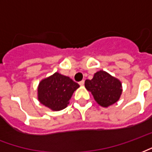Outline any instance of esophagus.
Wrapping results in <instances>:
<instances>
[{"mask_svg":"<svg viewBox=\"0 0 152 152\" xmlns=\"http://www.w3.org/2000/svg\"><path fill=\"white\" fill-rule=\"evenodd\" d=\"M79 85H81V86H82V85H85V80H81V81H80V82H79Z\"/></svg>","mask_w":152,"mask_h":152,"instance_id":"obj_1","label":"esophagus"}]
</instances>
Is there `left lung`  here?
I'll return each mask as SVG.
<instances>
[{"instance_id": "obj_1", "label": "left lung", "mask_w": 152, "mask_h": 152, "mask_svg": "<svg viewBox=\"0 0 152 152\" xmlns=\"http://www.w3.org/2000/svg\"><path fill=\"white\" fill-rule=\"evenodd\" d=\"M85 86L93 94L95 101L103 107H108L118 102L122 92L121 82L104 71L95 73L92 80H86Z\"/></svg>"}]
</instances>
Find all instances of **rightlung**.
Listing matches in <instances>:
<instances>
[{"label": "right lung", "instance_id": "right-lung-1", "mask_svg": "<svg viewBox=\"0 0 152 152\" xmlns=\"http://www.w3.org/2000/svg\"><path fill=\"white\" fill-rule=\"evenodd\" d=\"M79 87L80 85L68 76L56 72L39 83V102L52 110H61L67 107L74 91Z\"/></svg>", "mask_w": 152, "mask_h": 152}]
</instances>
